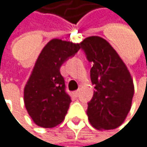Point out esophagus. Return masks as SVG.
<instances>
[{
	"label": "esophagus",
	"instance_id": "obj_1",
	"mask_svg": "<svg viewBox=\"0 0 147 147\" xmlns=\"http://www.w3.org/2000/svg\"><path fill=\"white\" fill-rule=\"evenodd\" d=\"M78 93H79V90H77V91H75L74 92H73V94H74L75 97H78Z\"/></svg>",
	"mask_w": 147,
	"mask_h": 147
}]
</instances>
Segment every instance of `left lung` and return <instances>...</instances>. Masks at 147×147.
<instances>
[{"mask_svg": "<svg viewBox=\"0 0 147 147\" xmlns=\"http://www.w3.org/2000/svg\"><path fill=\"white\" fill-rule=\"evenodd\" d=\"M89 61L92 99L86 114L92 127L100 131L122 125L131 110L134 84L127 66L113 47L99 36L87 37L80 43Z\"/></svg>", "mask_w": 147, "mask_h": 147, "instance_id": "obj_1", "label": "left lung"}]
</instances>
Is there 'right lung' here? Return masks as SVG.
Instances as JSON below:
<instances>
[{"instance_id":"add662e5","label":"right lung","mask_w":147,"mask_h":147,"mask_svg":"<svg viewBox=\"0 0 147 147\" xmlns=\"http://www.w3.org/2000/svg\"><path fill=\"white\" fill-rule=\"evenodd\" d=\"M80 48V43L53 38L38 56L24 89L25 109L38 126L54 128L64 120L71 100L60 68Z\"/></svg>"}]
</instances>
